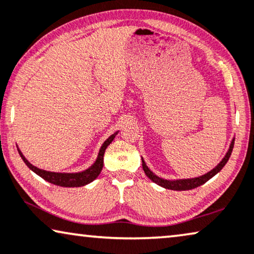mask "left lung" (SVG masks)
<instances>
[{
  "mask_svg": "<svg viewBox=\"0 0 254 254\" xmlns=\"http://www.w3.org/2000/svg\"><path fill=\"white\" fill-rule=\"evenodd\" d=\"M234 144H235V139H233V141H231L229 151L227 152V154L222 159V161H221L219 164H217V166L214 168L213 170H210L209 173L202 175V176H200V177L189 178V180H176V181L163 180V178H160V177L156 176V175L153 174L152 171L148 169V167L146 166V163H145L144 160L141 159V161H142V169H144L145 174L147 175V177L149 178V180H152L153 182H154V183L159 184L160 187H162L164 189H170V190H176V191L192 190V189L198 188V187H200V185L205 184L207 181L210 180V178H212L213 176H215V175L219 173V171L222 169L224 166H226V163L228 162V160H229L230 155H231V152H233Z\"/></svg>",
  "mask_w": 254,
  "mask_h": 254,
  "instance_id": "obj_1",
  "label": "left lung"
}]
</instances>
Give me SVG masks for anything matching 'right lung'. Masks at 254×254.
<instances>
[{
	"mask_svg": "<svg viewBox=\"0 0 254 254\" xmlns=\"http://www.w3.org/2000/svg\"><path fill=\"white\" fill-rule=\"evenodd\" d=\"M117 134L114 133L110 135V137L107 139V140L103 142L101 146V149L99 152V156L96 159L95 163L93 164L91 168H88L87 170L81 171V173L77 174H60V173H51V171H46L42 169H39V168L32 166V164L27 161L26 159L24 158V155L21 154V152L18 149V153L20 158L23 159L25 164L30 168L32 171H34L35 174L39 175V176L44 178L45 181L49 182V183L59 185V187H64V188H77V187H83V185H86L91 183L92 181H94L96 177L99 176L100 173H101L102 167H103V155H105L106 148L108 147V145L114 140L115 135Z\"/></svg>",
	"mask_w": 254,
	"mask_h": 254,
	"instance_id": "obj_1",
	"label": "right lung"
}]
</instances>
